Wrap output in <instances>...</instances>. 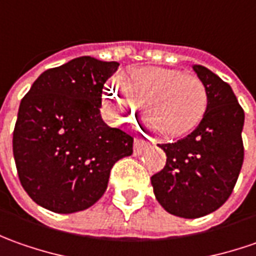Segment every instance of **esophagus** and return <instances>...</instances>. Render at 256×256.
I'll return each mask as SVG.
<instances>
[{"instance_id": "esophagus-1", "label": "esophagus", "mask_w": 256, "mask_h": 256, "mask_svg": "<svg viewBox=\"0 0 256 256\" xmlns=\"http://www.w3.org/2000/svg\"><path fill=\"white\" fill-rule=\"evenodd\" d=\"M146 142L142 138H134V143H133V153L134 156H140L143 153V147H144Z\"/></svg>"}]
</instances>
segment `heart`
<instances>
[{
    "label": "heart",
    "instance_id": "heart-1",
    "mask_svg": "<svg viewBox=\"0 0 256 256\" xmlns=\"http://www.w3.org/2000/svg\"><path fill=\"white\" fill-rule=\"evenodd\" d=\"M144 103L147 120L157 136L178 138L204 119L208 93L202 80L177 69L136 68L114 79L104 92V104L119 122L133 119Z\"/></svg>",
    "mask_w": 256,
    "mask_h": 256
}]
</instances>
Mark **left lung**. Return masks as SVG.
I'll return each instance as SVG.
<instances>
[{"label":"left lung","mask_w":256,"mask_h":256,"mask_svg":"<svg viewBox=\"0 0 256 256\" xmlns=\"http://www.w3.org/2000/svg\"><path fill=\"white\" fill-rule=\"evenodd\" d=\"M192 69L208 93L204 119L194 132L174 143L160 144L167 162L152 176L154 196L172 216L200 218L230 198L244 163L242 108L231 86L210 69Z\"/></svg>","instance_id":"left-lung-1"}]
</instances>
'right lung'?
<instances>
[{
	"label": "right lung",
	"instance_id": "add662e5",
	"mask_svg": "<svg viewBox=\"0 0 256 256\" xmlns=\"http://www.w3.org/2000/svg\"><path fill=\"white\" fill-rule=\"evenodd\" d=\"M119 68L90 56L45 70L20 104L12 152L24 190L58 214L92 207L133 137L100 116L102 92Z\"/></svg>",
	"mask_w": 256,
	"mask_h": 256
}]
</instances>
